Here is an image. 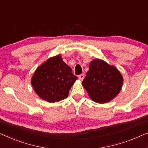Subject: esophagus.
Wrapping results in <instances>:
<instances>
[{
  "mask_svg": "<svg viewBox=\"0 0 148 148\" xmlns=\"http://www.w3.org/2000/svg\"><path fill=\"white\" fill-rule=\"evenodd\" d=\"M78 78L80 79V80H83V79L84 78V74H80L78 76Z\"/></svg>",
  "mask_w": 148,
  "mask_h": 148,
  "instance_id": "34e87169",
  "label": "esophagus"
}]
</instances>
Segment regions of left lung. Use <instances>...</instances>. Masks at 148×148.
<instances>
[{
	"instance_id": "8db88e82",
	"label": "left lung",
	"mask_w": 148,
	"mask_h": 148,
	"mask_svg": "<svg viewBox=\"0 0 148 148\" xmlns=\"http://www.w3.org/2000/svg\"><path fill=\"white\" fill-rule=\"evenodd\" d=\"M123 82L121 74L115 67L103 60L96 59L90 63L82 86L92 101L106 103L119 94Z\"/></svg>"
}]
</instances>
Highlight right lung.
<instances>
[{
  "mask_svg": "<svg viewBox=\"0 0 148 148\" xmlns=\"http://www.w3.org/2000/svg\"><path fill=\"white\" fill-rule=\"evenodd\" d=\"M77 77L72 73L60 56L51 58L39 66L32 79L35 92L49 103L68 97L69 90Z\"/></svg>",
  "mask_w": 148,
  "mask_h": 148,
  "instance_id": "obj_1",
  "label": "right lung"
}]
</instances>
